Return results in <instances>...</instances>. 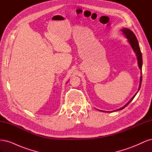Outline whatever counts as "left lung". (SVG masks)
Returning a JSON list of instances; mask_svg holds the SVG:
<instances>
[{
	"instance_id": "1",
	"label": "left lung",
	"mask_w": 152,
	"mask_h": 152,
	"mask_svg": "<svg viewBox=\"0 0 152 152\" xmlns=\"http://www.w3.org/2000/svg\"><path fill=\"white\" fill-rule=\"evenodd\" d=\"M121 31H122L123 34L126 37V38L128 40V42L130 44L131 48H132L133 50H134V52L136 53V57H137V64H138V66L140 69V70H142V54H141V50L139 46V44H138V41H137V39L136 38V35H134V34L133 33V32L128 28H124L122 29H121ZM141 82H142V76L141 75L140 77V86H139V88L138 90H137V93L133 96V97L131 99V100L125 106H124L123 107L117 109L116 110H114V111H117V110H122L123 108H124L125 107H126L130 103V102L131 101L134 99V98L136 96V95L137 94V92L139 91L140 87H141ZM101 111V110H99Z\"/></svg>"
}]
</instances>
